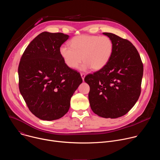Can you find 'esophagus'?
Returning <instances> with one entry per match:
<instances>
[{
  "mask_svg": "<svg viewBox=\"0 0 160 160\" xmlns=\"http://www.w3.org/2000/svg\"><path fill=\"white\" fill-rule=\"evenodd\" d=\"M80 75H81V77H82V80H83H83H84V78H85V75L84 73H81Z\"/></svg>",
  "mask_w": 160,
  "mask_h": 160,
  "instance_id": "34e87169",
  "label": "esophagus"
}]
</instances>
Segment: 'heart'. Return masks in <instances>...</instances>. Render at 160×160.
Returning <instances> with one entry per match:
<instances>
[{"label":"heart","mask_w":160,"mask_h":160,"mask_svg":"<svg viewBox=\"0 0 160 160\" xmlns=\"http://www.w3.org/2000/svg\"><path fill=\"white\" fill-rule=\"evenodd\" d=\"M113 49L111 38L106 36L82 35L73 37L70 46L62 45L59 54L64 64L71 69H75L83 61L80 66L82 71L92 68L99 70L108 62Z\"/></svg>","instance_id":"1"}]
</instances>
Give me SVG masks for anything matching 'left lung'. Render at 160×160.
<instances>
[{
    "label": "left lung",
    "instance_id": "8db88e82",
    "mask_svg": "<svg viewBox=\"0 0 160 160\" xmlns=\"http://www.w3.org/2000/svg\"><path fill=\"white\" fill-rule=\"evenodd\" d=\"M112 42L113 49L107 64L85 82L90 86L91 109L98 116L117 118L127 114L141 94L143 64L140 55L128 40L103 33Z\"/></svg>",
    "mask_w": 160,
    "mask_h": 160
}]
</instances>
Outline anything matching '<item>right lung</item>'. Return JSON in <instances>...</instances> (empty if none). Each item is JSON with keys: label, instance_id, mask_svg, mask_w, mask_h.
<instances>
[{"label": "right lung", "instance_id": "obj_1", "mask_svg": "<svg viewBox=\"0 0 160 160\" xmlns=\"http://www.w3.org/2000/svg\"><path fill=\"white\" fill-rule=\"evenodd\" d=\"M69 36L44 32L28 45L18 67L19 88L28 109L37 118L52 121L62 117L82 78L68 68L59 48Z\"/></svg>", "mask_w": 160, "mask_h": 160}]
</instances>
